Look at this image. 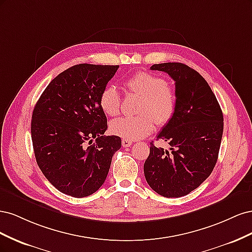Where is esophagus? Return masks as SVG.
<instances>
[{
	"label": "esophagus",
	"instance_id": "obj_1",
	"mask_svg": "<svg viewBox=\"0 0 252 252\" xmlns=\"http://www.w3.org/2000/svg\"><path fill=\"white\" fill-rule=\"evenodd\" d=\"M122 145H123V147H130L132 145V141L127 140V139H123V140H122Z\"/></svg>",
	"mask_w": 252,
	"mask_h": 252
}]
</instances>
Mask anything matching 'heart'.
Wrapping results in <instances>:
<instances>
[{"mask_svg": "<svg viewBox=\"0 0 252 252\" xmlns=\"http://www.w3.org/2000/svg\"><path fill=\"white\" fill-rule=\"evenodd\" d=\"M125 87L132 94L142 96L136 117H121L111 121L110 131L127 140H136L147 135L157 124L165 125L173 118L178 106L175 89L158 75L141 71L125 82ZM122 98L116 86H106L100 95L102 110L110 117L117 116Z\"/></svg>", "mask_w": 252, "mask_h": 252, "instance_id": "1", "label": "heart"}]
</instances>
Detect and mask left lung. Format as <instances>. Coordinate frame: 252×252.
I'll return each instance as SVG.
<instances>
[{
	"mask_svg": "<svg viewBox=\"0 0 252 252\" xmlns=\"http://www.w3.org/2000/svg\"><path fill=\"white\" fill-rule=\"evenodd\" d=\"M151 70L168 73L175 82L178 106L158 134L169 150L150 144L144 163L148 185L159 195H187L207 179L218 161L224 119L215 94L202 75L182 63H162Z\"/></svg>",
	"mask_w": 252,
	"mask_h": 252,
	"instance_id": "8db88e82",
	"label": "left lung"
}]
</instances>
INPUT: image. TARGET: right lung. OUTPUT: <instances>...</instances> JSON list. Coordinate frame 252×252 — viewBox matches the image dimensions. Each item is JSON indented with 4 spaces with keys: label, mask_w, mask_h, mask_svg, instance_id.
<instances>
[{
    "label": "right lung",
    "mask_w": 252,
    "mask_h": 252,
    "mask_svg": "<svg viewBox=\"0 0 252 252\" xmlns=\"http://www.w3.org/2000/svg\"><path fill=\"white\" fill-rule=\"evenodd\" d=\"M118 65L79 64L53 79L36 102L32 140L36 163L59 191L74 197L94 193L107 178L117 135H103L107 118L100 95ZM94 138L96 143H93Z\"/></svg>",
    "instance_id": "right-lung-1"
}]
</instances>
